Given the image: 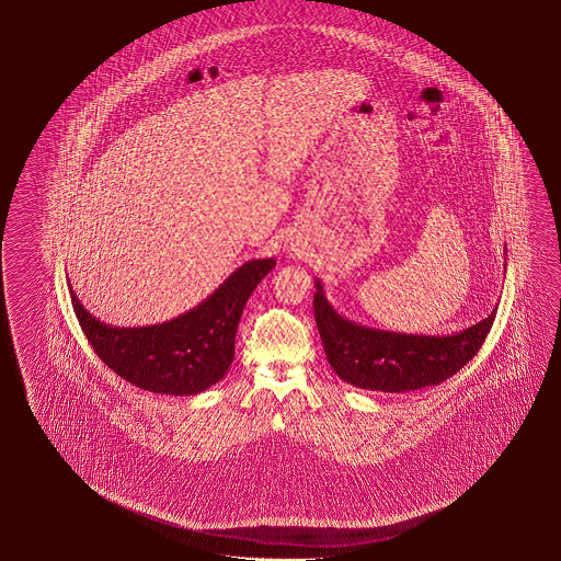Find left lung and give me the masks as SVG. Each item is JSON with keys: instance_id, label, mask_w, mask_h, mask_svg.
I'll return each mask as SVG.
<instances>
[{"instance_id": "obj_1", "label": "left lung", "mask_w": 561, "mask_h": 561, "mask_svg": "<svg viewBox=\"0 0 561 561\" xmlns=\"http://www.w3.org/2000/svg\"><path fill=\"white\" fill-rule=\"evenodd\" d=\"M314 321L331 368L350 386L409 393L440 386L478 354L495 321L496 307L483 321L454 334L383 331L342 317L314 277Z\"/></svg>"}]
</instances>
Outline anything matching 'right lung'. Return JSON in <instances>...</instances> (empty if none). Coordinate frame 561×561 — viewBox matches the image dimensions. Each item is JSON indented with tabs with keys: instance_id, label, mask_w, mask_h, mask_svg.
I'll use <instances>...</instances> for the list:
<instances>
[{
	"instance_id": "add662e5",
	"label": "right lung",
	"mask_w": 561,
	"mask_h": 561,
	"mask_svg": "<svg viewBox=\"0 0 561 561\" xmlns=\"http://www.w3.org/2000/svg\"><path fill=\"white\" fill-rule=\"evenodd\" d=\"M274 266V257L249 260L197 307L172 321L133 329L100 321L83 307L70 282L68 289L83 334L107 368L145 391L197 396L230 368L242 309Z\"/></svg>"
}]
</instances>
